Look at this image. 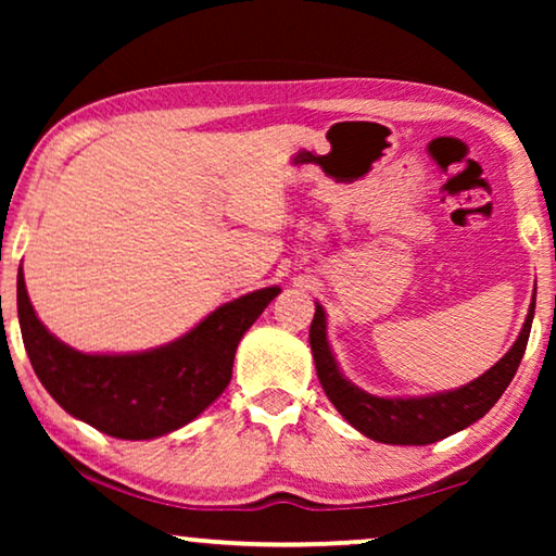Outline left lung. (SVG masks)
Wrapping results in <instances>:
<instances>
[{
    "label": "left lung",
    "instance_id": "left-lung-1",
    "mask_svg": "<svg viewBox=\"0 0 556 556\" xmlns=\"http://www.w3.org/2000/svg\"><path fill=\"white\" fill-rule=\"evenodd\" d=\"M532 318L534 296L520 336L491 370H485L481 378L464 384V388L421 394V397H378V394L365 392L348 380L338 368L331 345H328L326 312L318 301L312 328H308V341H312L316 375L321 380L326 397L343 414L348 425H353L361 434L380 441V444L425 446L470 427L473 421L485 417L488 409L501 400V394L520 368Z\"/></svg>",
    "mask_w": 556,
    "mask_h": 556
}]
</instances>
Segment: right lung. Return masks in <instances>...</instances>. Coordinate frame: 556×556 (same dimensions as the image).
I'll return each instance as SVG.
<instances>
[{
    "label": "right lung",
    "instance_id": "add662e5",
    "mask_svg": "<svg viewBox=\"0 0 556 556\" xmlns=\"http://www.w3.org/2000/svg\"><path fill=\"white\" fill-rule=\"evenodd\" d=\"M279 291L265 287L228 301L181 338L142 353H80L59 341L36 316L22 267L16 308L24 348L46 392L102 434L144 441L186 427L220 397L240 338Z\"/></svg>",
    "mask_w": 556,
    "mask_h": 556
}]
</instances>
